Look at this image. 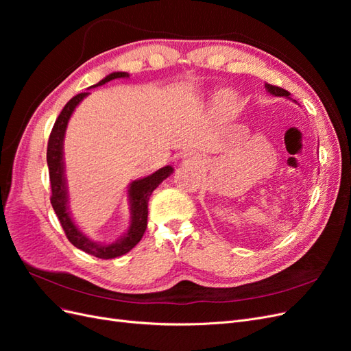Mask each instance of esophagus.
I'll list each match as a JSON object with an SVG mask.
<instances>
[{
	"instance_id": "34e87169",
	"label": "esophagus",
	"mask_w": 351,
	"mask_h": 351,
	"mask_svg": "<svg viewBox=\"0 0 351 351\" xmlns=\"http://www.w3.org/2000/svg\"><path fill=\"white\" fill-rule=\"evenodd\" d=\"M183 164L184 165H200L202 158L197 154H187L183 158Z\"/></svg>"
}]
</instances>
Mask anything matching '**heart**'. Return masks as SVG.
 I'll use <instances>...</instances> for the list:
<instances>
[{
  "label": "heart",
  "instance_id": "heart-1",
  "mask_svg": "<svg viewBox=\"0 0 351 351\" xmlns=\"http://www.w3.org/2000/svg\"><path fill=\"white\" fill-rule=\"evenodd\" d=\"M217 108L222 112H230L236 108V101L232 98L231 93L227 92H222L217 97Z\"/></svg>",
  "mask_w": 351,
  "mask_h": 351
}]
</instances>
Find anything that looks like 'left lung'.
Segmentation results:
<instances>
[{"mask_svg": "<svg viewBox=\"0 0 351 351\" xmlns=\"http://www.w3.org/2000/svg\"><path fill=\"white\" fill-rule=\"evenodd\" d=\"M265 89H267V92H268L269 95H272V97H284V98H287V99L293 101L294 104H297L294 99L290 98V92H287V90L282 89V88L272 86V84H269V83H265Z\"/></svg>", "mask_w": 351, "mask_h": 351, "instance_id": "obj_1", "label": "left lung"}]
</instances>
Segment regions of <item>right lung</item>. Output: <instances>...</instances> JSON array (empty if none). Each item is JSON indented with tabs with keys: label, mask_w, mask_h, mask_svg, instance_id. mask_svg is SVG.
Wrapping results in <instances>:
<instances>
[{
	"label": "right lung",
	"mask_w": 351,
	"mask_h": 351,
	"mask_svg": "<svg viewBox=\"0 0 351 351\" xmlns=\"http://www.w3.org/2000/svg\"><path fill=\"white\" fill-rule=\"evenodd\" d=\"M129 76L130 74L125 71H114L90 88H98L114 79H125ZM89 93L90 92L79 93L66 104V107L60 112L58 119L49 134L47 162L49 169V182L52 192L51 205L54 208L56 214L61 222V227L64 230L66 236L73 246H76L77 249L99 259H114L121 256V254H125L127 252H130L143 237L147 226V202H149L154 190L161 184L165 178H168L174 173V168L171 165L162 167L154 174L133 180L129 184V187H127V199H129L130 206V224L115 241L101 243L97 240H92L88 234H84L76 222H74L70 212V197L64 162V137L74 110L77 108V105L86 98Z\"/></svg>",
	"instance_id": "obj_1"
}]
</instances>
